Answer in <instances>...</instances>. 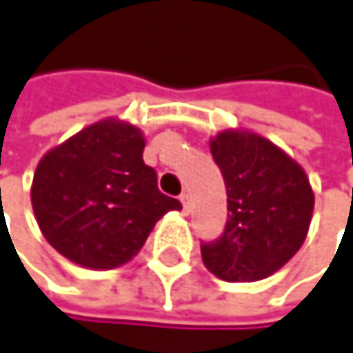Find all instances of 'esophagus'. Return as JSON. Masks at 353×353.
<instances>
[{"label": "esophagus", "mask_w": 353, "mask_h": 353, "mask_svg": "<svg viewBox=\"0 0 353 353\" xmlns=\"http://www.w3.org/2000/svg\"><path fill=\"white\" fill-rule=\"evenodd\" d=\"M180 203H182V207H184V211L188 213V211H190V207H192V196H190L188 192H184V194L180 196Z\"/></svg>", "instance_id": "34e87169"}]
</instances>
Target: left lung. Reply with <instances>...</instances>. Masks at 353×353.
Masks as SVG:
<instances>
[{
	"label": "left lung",
	"mask_w": 353,
	"mask_h": 353,
	"mask_svg": "<svg viewBox=\"0 0 353 353\" xmlns=\"http://www.w3.org/2000/svg\"><path fill=\"white\" fill-rule=\"evenodd\" d=\"M228 192L223 234L201 245L209 272L228 283H253L281 270L303 245L314 190L299 163L247 130H225L209 142Z\"/></svg>",
	"instance_id": "8db88e82"
}]
</instances>
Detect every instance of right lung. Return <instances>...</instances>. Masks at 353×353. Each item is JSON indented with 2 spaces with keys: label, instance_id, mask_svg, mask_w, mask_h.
<instances>
[{
  "label": "right lung",
  "instance_id": "right-lung-1",
  "mask_svg": "<svg viewBox=\"0 0 353 353\" xmlns=\"http://www.w3.org/2000/svg\"><path fill=\"white\" fill-rule=\"evenodd\" d=\"M146 140L136 125L102 119L48 150L33 175L31 203L46 241L90 270L128 263L178 199L159 192L142 159Z\"/></svg>",
  "mask_w": 353,
  "mask_h": 353
}]
</instances>
